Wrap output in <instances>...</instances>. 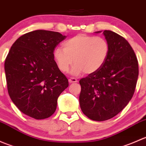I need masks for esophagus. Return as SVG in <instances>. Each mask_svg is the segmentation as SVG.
Here are the masks:
<instances>
[{
	"instance_id": "1",
	"label": "esophagus",
	"mask_w": 146,
	"mask_h": 146,
	"mask_svg": "<svg viewBox=\"0 0 146 146\" xmlns=\"http://www.w3.org/2000/svg\"><path fill=\"white\" fill-rule=\"evenodd\" d=\"M68 81L70 83H73V82H78V80L76 78H70L68 79Z\"/></svg>"
}]
</instances>
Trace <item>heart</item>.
I'll return each instance as SVG.
<instances>
[{"mask_svg": "<svg viewBox=\"0 0 146 146\" xmlns=\"http://www.w3.org/2000/svg\"><path fill=\"white\" fill-rule=\"evenodd\" d=\"M64 48L57 47L54 57L61 71L66 73L74 61L71 73L74 76L85 72L87 74L98 71L104 64L110 53V44L102 36L79 34L63 44Z\"/></svg>", "mask_w": 146, "mask_h": 146, "instance_id": "1", "label": "heart"}]
</instances>
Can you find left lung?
Returning <instances> with one entry per match:
<instances>
[{
  "label": "left lung",
  "mask_w": 146,
  "mask_h": 146,
  "mask_svg": "<svg viewBox=\"0 0 146 146\" xmlns=\"http://www.w3.org/2000/svg\"><path fill=\"white\" fill-rule=\"evenodd\" d=\"M103 35L110 44L107 61L98 71L79 81L82 111L97 121L111 119L127 105L138 76V60L129 42L112 31L104 30Z\"/></svg>",
  "instance_id": "1"
}]
</instances>
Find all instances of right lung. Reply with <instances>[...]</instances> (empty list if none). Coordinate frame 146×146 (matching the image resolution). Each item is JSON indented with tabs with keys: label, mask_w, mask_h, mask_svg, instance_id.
Listing matches in <instances>:
<instances>
[{
	"label": "right lung",
	"mask_w": 146,
	"mask_h": 146,
	"mask_svg": "<svg viewBox=\"0 0 146 146\" xmlns=\"http://www.w3.org/2000/svg\"><path fill=\"white\" fill-rule=\"evenodd\" d=\"M66 36L35 30L19 37L5 58L8 92L16 107L36 119L51 117L68 80L54 61V51Z\"/></svg>",
	"instance_id": "obj_1"
}]
</instances>
